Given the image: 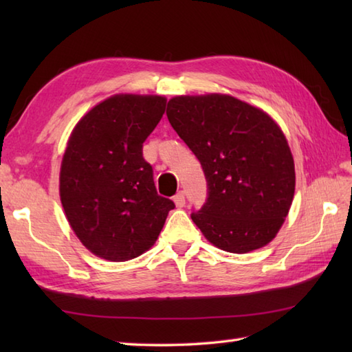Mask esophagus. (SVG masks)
<instances>
[{
  "label": "esophagus",
  "mask_w": 352,
  "mask_h": 352,
  "mask_svg": "<svg viewBox=\"0 0 352 352\" xmlns=\"http://www.w3.org/2000/svg\"><path fill=\"white\" fill-rule=\"evenodd\" d=\"M174 203H175V206H177L178 208H182V207H184V204H186L184 192H178V193H177V195L174 197Z\"/></svg>",
  "instance_id": "esophagus-1"
}]
</instances>
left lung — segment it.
Listing matches in <instances>:
<instances>
[{"mask_svg":"<svg viewBox=\"0 0 352 352\" xmlns=\"http://www.w3.org/2000/svg\"><path fill=\"white\" fill-rule=\"evenodd\" d=\"M166 115L207 178V203L192 213L195 226L222 251L263 248L295 195L294 155L280 125L227 94L174 96Z\"/></svg>","mask_w":352,"mask_h":352,"instance_id":"8db88e82","label":"left lung"}]
</instances>
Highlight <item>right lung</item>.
I'll return each instance as SVG.
<instances>
[{"label":"right lung","mask_w":352,"mask_h":352,"mask_svg":"<svg viewBox=\"0 0 352 352\" xmlns=\"http://www.w3.org/2000/svg\"><path fill=\"white\" fill-rule=\"evenodd\" d=\"M164 107L162 95L116 94L74 126L58 192L72 231L96 257L126 261L142 256L175 207L157 193L153 168L142 155Z\"/></svg>","instance_id":"right-lung-1"}]
</instances>
